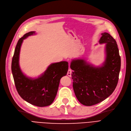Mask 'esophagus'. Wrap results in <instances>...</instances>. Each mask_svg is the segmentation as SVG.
I'll return each instance as SVG.
<instances>
[{
    "instance_id": "esophagus-1",
    "label": "esophagus",
    "mask_w": 131,
    "mask_h": 131,
    "mask_svg": "<svg viewBox=\"0 0 131 131\" xmlns=\"http://www.w3.org/2000/svg\"><path fill=\"white\" fill-rule=\"evenodd\" d=\"M72 70L70 69V68L69 70H68V72H67V75H68V77H71L72 76V75H71V74H72Z\"/></svg>"
}]
</instances>
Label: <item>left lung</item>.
<instances>
[{"mask_svg":"<svg viewBox=\"0 0 131 131\" xmlns=\"http://www.w3.org/2000/svg\"><path fill=\"white\" fill-rule=\"evenodd\" d=\"M100 44L106 43V58L100 66H94L84 59H73L70 67L75 95L82 105L91 106L107 98L118 81L121 60L116 40L108 33H101Z\"/></svg>","mask_w":131,"mask_h":131,"instance_id":"left-lung-1","label":"left lung"}]
</instances>
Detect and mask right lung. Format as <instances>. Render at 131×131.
Wrapping results in <instances>:
<instances>
[{
	"label": "right lung",
	"mask_w": 131,
	"mask_h": 131,
	"mask_svg": "<svg viewBox=\"0 0 131 131\" xmlns=\"http://www.w3.org/2000/svg\"><path fill=\"white\" fill-rule=\"evenodd\" d=\"M34 31L25 34L18 41L12 62V72L16 90L23 99L38 107H45L53 102L57 93L60 79L67 74V61L50 64L38 78H28L20 70L19 65L20 47L23 40L35 34Z\"/></svg>",
	"instance_id": "obj_1"
}]
</instances>
